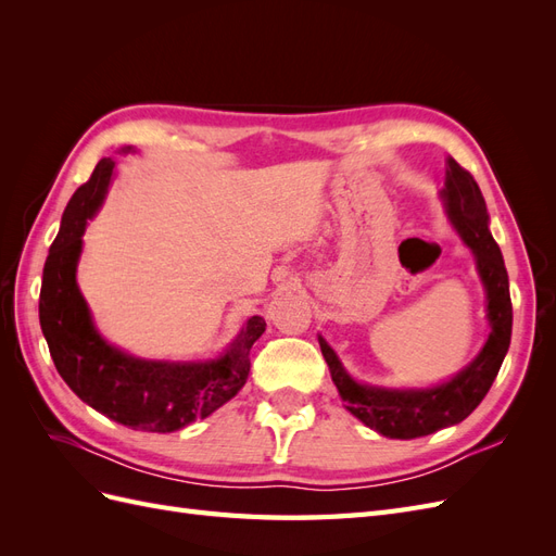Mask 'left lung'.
Masks as SVG:
<instances>
[{"mask_svg":"<svg viewBox=\"0 0 556 556\" xmlns=\"http://www.w3.org/2000/svg\"><path fill=\"white\" fill-rule=\"evenodd\" d=\"M452 227L464 243L473 250L478 274L486 292V319L492 333L480 355L452 380L429 387V390H384L352 380L336 352L319 336V350L329 366L331 380L345 401V408L366 427L387 435V439L410 441L429 435L439 429L459 425L473 413L503 364L510 348L513 304L508 288V271L503 255L490 233L484 197L476 178L452 157L447 160L445 188L441 190Z\"/></svg>","mask_w":556,"mask_h":556,"instance_id":"left-lung-1","label":"left lung"}]
</instances>
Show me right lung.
Instances as JSON below:
<instances>
[{
  "label": "right lung",
  "instance_id": "right-lung-1",
  "mask_svg": "<svg viewBox=\"0 0 556 556\" xmlns=\"http://www.w3.org/2000/svg\"><path fill=\"white\" fill-rule=\"evenodd\" d=\"M113 166L111 157L99 162L64 208L43 266L39 323L58 374L80 401L117 425L169 433L237 396L250 374V348L266 323L252 315L225 355L211 362H148L125 355L99 336L76 285V264L83 231L102 206Z\"/></svg>",
  "mask_w": 556,
  "mask_h": 556
}]
</instances>
